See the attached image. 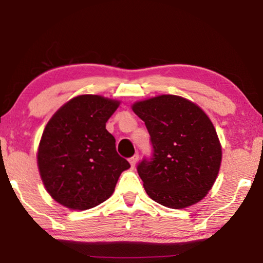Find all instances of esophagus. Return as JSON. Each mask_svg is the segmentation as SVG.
I'll return each instance as SVG.
<instances>
[{
	"label": "esophagus",
	"mask_w": 263,
	"mask_h": 263,
	"mask_svg": "<svg viewBox=\"0 0 263 263\" xmlns=\"http://www.w3.org/2000/svg\"><path fill=\"white\" fill-rule=\"evenodd\" d=\"M128 161H129V164H131L132 167H135L136 164H137V161H138V154H135L134 156H131Z\"/></svg>",
	"instance_id": "34e87169"
}]
</instances>
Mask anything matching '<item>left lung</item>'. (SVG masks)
Segmentation results:
<instances>
[{
    "instance_id": "1",
    "label": "left lung",
    "mask_w": 263,
    "mask_h": 263,
    "mask_svg": "<svg viewBox=\"0 0 263 263\" xmlns=\"http://www.w3.org/2000/svg\"><path fill=\"white\" fill-rule=\"evenodd\" d=\"M132 110L151 136L152 156L137 166L147 194L171 209L200 201L214 184L222 159L208 115L194 103L172 95L137 102Z\"/></svg>"
}]
</instances>
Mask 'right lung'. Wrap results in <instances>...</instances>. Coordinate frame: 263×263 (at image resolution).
Masks as SVG:
<instances>
[{"instance_id":"add662e5","label":"right lung","mask_w":263,"mask_h":263,"mask_svg":"<svg viewBox=\"0 0 263 263\" xmlns=\"http://www.w3.org/2000/svg\"><path fill=\"white\" fill-rule=\"evenodd\" d=\"M120 103L84 95L69 101L42 134L37 164L49 195L72 210L105 201L129 162L118 154L105 122Z\"/></svg>"}]
</instances>
